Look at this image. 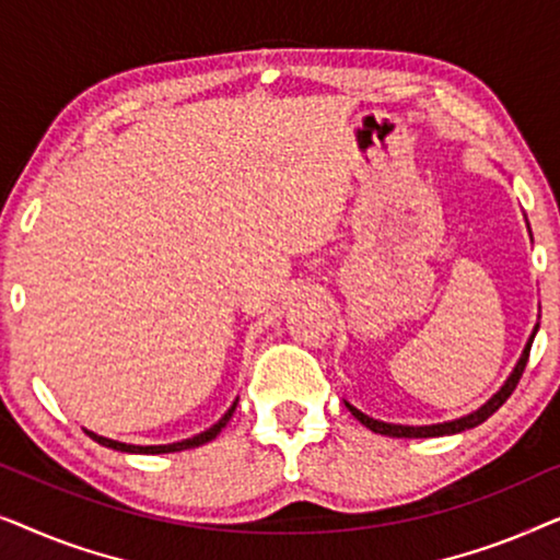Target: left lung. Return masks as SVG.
Listing matches in <instances>:
<instances>
[{
	"instance_id": "1",
	"label": "left lung",
	"mask_w": 560,
	"mask_h": 560,
	"mask_svg": "<svg viewBox=\"0 0 560 560\" xmlns=\"http://www.w3.org/2000/svg\"><path fill=\"white\" fill-rule=\"evenodd\" d=\"M527 224V219H525ZM527 232H530V224H527ZM533 240V234H530ZM538 324H535L530 339H527L523 354H520L515 370L510 372V377L504 380V385L497 389V393L489 397V400L481 405V408H477L474 412H469V416H462L456 420H446V423H433V425H402V423H385V420H377V418H370L366 412H362L359 408H354V405L343 400V405H347L351 416H354L359 423L370 428L372 433H380V435H389V439H439V435H454V433H462V431H469V428H477L485 423V420L492 416V412H497L504 405V400L512 395V389L517 387L520 377H523L525 372V364H527V357H530V347H533V339L535 334H538Z\"/></svg>"
}]
</instances>
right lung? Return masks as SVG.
Returning <instances> with one entry per match:
<instances>
[{
	"label": "right lung",
	"instance_id": "obj_1",
	"mask_svg": "<svg viewBox=\"0 0 560 560\" xmlns=\"http://www.w3.org/2000/svg\"><path fill=\"white\" fill-rule=\"evenodd\" d=\"M236 402H240V397H236V400L232 402V408H229L224 416L217 420V423H213L211 428H206V431H201V433H196L194 439H183V441H175V443H163V446H135V443H121V441L106 439V435H98L94 431H86V428H83V431H86L96 443H102V446L114 448V451H125V454H175V451H186V448L203 446V443H209V441L217 439V435L221 433V428H224L229 423V418L234 416Z\"/></svg>",
	"mask_w": 560,
	"mask_h": 560
}]
</instances>
